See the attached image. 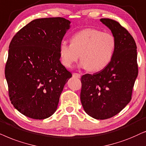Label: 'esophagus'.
Masks as SVG:
<instances>
[{
	"mask_svg": "<svg viewBox=\"0 0 146 146\" xmlns=\"http://www.w3.org/2000/svg\"><path fill=\"white\" fill-rule=\"evenodd\" d=\"M73 76L74 77H76V78H80L81 75L79 74V73H73Z\"/></svg>",
	"mask_w": 146,
	"mask_h": 146,
	"instance_id": "34e87169",
	"label": "esophagus"
}]
</instances>
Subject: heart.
<instances>
[{
	"label": "heart",
	"mask_w": 146,
	"mask_h": 146,
	"mask_svg": "<svg viewBox=\"0 0 146 146\" xmlns=\"http://www.w3.org/2000/svg\"><path fill=\"white\" fill-rule=\"evenodd\" d=\"M115 46V38L112 34L96 29H85L71 36V44L65 40L60 43V61L69 68L80 56L81 67L91 72L100 71L111 61Z\"/></svg>",
	"instance_id": "obj_1"
}]
</instances>
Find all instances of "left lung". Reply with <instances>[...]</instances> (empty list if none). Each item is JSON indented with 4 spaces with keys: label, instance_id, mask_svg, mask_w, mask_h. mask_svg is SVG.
<instances>
[{
    "label": "left lung",
    "instance_id": "8db88e82",
    "mask_svg": "<svg viewBox=\"0 0 146 146\" xmlns=\"http://www.w3.org/2000/svg\"><path fill=\"white\" fill-rule=\"evenodd\" d=\"M115 38L110 63L104 69L81 77V102L85 111L97 119H106L121 111L131 100L138 74L137 46L133 38L117 21L101 19Z\"/></svg>",
    "mask_w": 146,
    "mask_h": 146
}]
</instances>
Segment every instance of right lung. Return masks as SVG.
<instances>
[{
  "label": "right lung",
  "mask_w": 146,
  "mask_h": 146,
  "mask_svg": "<svg viewBox=\"0 0 146 146\" xmlns=\"http://www.w3.org/2000/svg\"><path fill=\"white\" fill-rule=\"evenodd\" d=\"M70 23L61 17L35 19L11 40L5 66L9 96L27 117L44 119L57 110L63 87L72 77L59 53Z\"/></svg>",
  "instance_id": "1"
}]
</instances>
